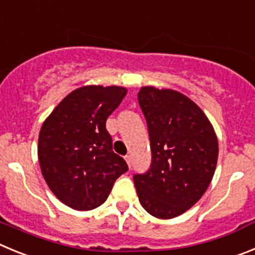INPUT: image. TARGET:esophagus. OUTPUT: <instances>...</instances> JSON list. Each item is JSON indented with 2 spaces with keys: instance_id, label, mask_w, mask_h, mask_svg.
Here are the masks:
<instances>
[{
  "instance_id": "esophagus-1",
  "label": "esophagus",
  "mask_w": 255,
  "mask_h": 255,
  "mask_svg": "<svg viewBox=\"0 0 255 255\" xmlns=\"http://www.w3.org/2000/svg\"><path fill=\"white\" fill-rule=\"evenodd\" d=\"M125 160H126V162H127L128 166L130 167V164H132V156H130V155H126L125 156Z\"/></svg>"
}]
</instances>
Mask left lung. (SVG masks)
<instances>
[{"label": "left lung", "instance_id": "obj_1", "mask_svg": "<svg viewBox=\"0 0 255 255\" xmlns=\"http://www.w3.org/2000/svg\"><path fill=\"white\" fill-rule=\"evenodd\" d=\"M138 103L150 136L152 164L133 178L142 207L156 219L180 216L202 198L216 170L212 123L187 95L142 86Z\"/></svg>", "mask_w": 255, "mask_h": 255}]
</instances>
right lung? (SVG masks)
<instances>
[{
    "label": "right lung",
    "mask_w": 255,
    "mask_h": 255,
    "mask_svg": "<svg viewBox=\"0 0 255 255\" xmlns=\"http://www.w3.org/2000/svg\"><path fill=\"white\" fill-rule=\"evenodd\" d=\"M127 89L86 85L71 91L43 122L38 139L40 170L52 193L68 207L90 211L107 201L128 170L112 151L105 128Z\"/></svg>",
    "instance_id": "add662e5"
}]
</instances>
